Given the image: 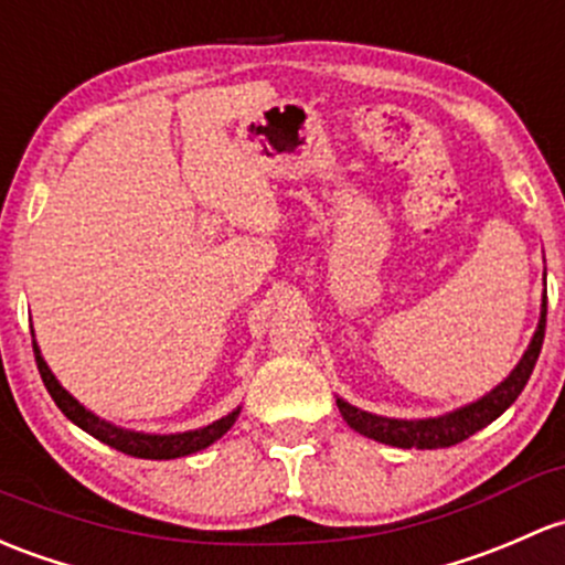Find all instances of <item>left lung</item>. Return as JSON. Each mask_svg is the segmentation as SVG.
I'll return each instance as SVG.
<instances>
[{"mask_svg": "<svg viewBox=\"0 0 565 565\" xmlns=\"http://www.w3.org/2000/svg\"><path fill=\"white\" fill-rule=\"evenodd\" d=\"M547 273V270H544ZM544 328H547V289L542 295V317H539L536 332H533L531 343H527L525 354H522L518 365L512 367L501 384H495L490 392H484L477 401L466 403V406L455 408V412L438 414V417L425 419H397V417H382V414L362 412V408L352 406L343 397H335L338 412L347 419L352 430L362 433V436L373 438L379 444H390V447L401 449H444L455 447V444L466 441L477 430H482L501 417L509 406L520 397L525 390L527 379H531L533 365H536L539 352L544 343Z\"/></svg>", "mask_w": 565, "mask_h": 565, "instance_id": "left-lung-1", "label": "left lung"}]
</instances>
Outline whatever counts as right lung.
Instances as JSON below:
<instances>
[{"label": "right lung", "instance_id": "add662e5", "mask_svg": "<svg viewBox=\"0 0 565 565\" xmlns=\"http://www.w3.org/2000/svg\"><path fill=\"white\" fill-rule=\"evenodd\" d=\"M32 347H34V360H38L40 376H43L45 390L51 392L53 403L62 408L64 417H67L70 423L78 425L81 430H86L88 436H94L97 441L108 444V447L118 449V452H124V455L142 457V460H175V457L203 452L205 447H211L213 441H218V438H222L224 433L235 425L237 414H241V406H237L230 414H224L222 419H216V423L198 427V430H183V433L129 430V427L113 425V423H108V419L97 417L92 408L83 406L78 397H73L67 390L62 387V384H58V379L53 376V371L43 360V352H40L38 341H34V330H32Z\"/></svg>", "mask_w": 565, "mask_h": 565}]
</instances>
